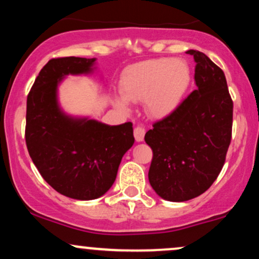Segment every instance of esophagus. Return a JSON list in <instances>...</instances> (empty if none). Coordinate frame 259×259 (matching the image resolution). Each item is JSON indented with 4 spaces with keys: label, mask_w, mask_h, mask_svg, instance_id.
Segmentation results:
<instances>
[{
    "label": "esophagus",
    "mask_w": 259,
    "mask_h": 259,
    "mask_svg": "<svg viewBox=\"0 0 259 259\" xmlns=\"http://www.w3.org/2000/svg\"><path fill=\"white\" fill-rule=\"evenodd\" d=\"M145 134H146V129H145L144 125H138L134 129V136H135L136 141H142L145 138Z\"/></svg>",
    "instance_id": "34e87169"
}]
</instances>
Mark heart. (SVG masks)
Wrapping results in <instances>:
<instances>
[{
	"mask_svg": "<svg viewBox=\"0 0 259 259\" xmlns=\"http://www.w3.org/2000/svg\"><path fill=\"white\" fill-rule=\"evenodd\" d=\"M191 82V70L183 59L154 58L130 65L120 78L123 97L115 103L126 108V101H145L152 117H167L178 108Z\"/></svg>",
	"mask_w": 259,
	"mask_h": 259,
	"instance_id": "1",
	"label": "heart"
}]
</instances>
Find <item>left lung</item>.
I'll list each match as a JSON object with an SVG mask.
<instances>
[{
    "label": "left lung",
    "instance_id": "obj_1",
    "mask_svg": "<svg viewBox=\"0 0 259 259\" xmlns=\"http://www.w3.org/2000/svg\"><path fill=\"white\" fill-rule=\"evenodd\" d=\"M186 53L194 56L197 89L145 135L153 153L148 180L171 202L191 200L209 189L224 165L233 132V100L224 72L204 53Z\"/></svg>",
    "mask_w": 259,
    "mask_h": 259
}]
</instances>
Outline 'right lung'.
I'll use <instances>...</instances> for the list:
<instances>
[{
  "instance_id": "right-lung-1",
  "label": "right lung",
  "mask_w": 259,
  "mask_h": 259,
  "mask_svg": "<svg viewBox=\"0 0 259 259\" xmlns=\"http://www.w3.org/2000/svg\"><path fill=\"white\" fill-rule=\"evenodd\" d=\"M95 58L58 57L44 65L26 99L25 142L41 177L59 194L94 200L117 178L124 153L134 145L133 124L109 126L72 119L59 111L58 81L91 70Z\"/></svg>"
}]
</instances>
